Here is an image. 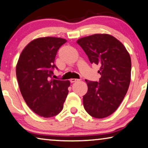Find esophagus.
<instances>
[{
    "label": "esophagus",
    "instance_id": "esophagus-1",
    "mask_svg": "<svg viewBox=\"0 0 148 148\" xmlns=\"http://www.w3.org/2000/svg\"><path fill=\"white\" fill-rule=\"evenodd\" d=\"M77 81H78V79H76V78H71V79H70V82H71V83H74V82H77Z\"/></svg>",
    "mask_w": 148,
    "mask_h": 148
}]
</instances>
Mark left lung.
<instances>
[{
  "instance_id": "8db88e82",
  "label": "left lung",
  "mask_w": 148,
  "mask_h": 148,
  "mask_svg": "<svg viewBox=\"0 0 148 148\" xmlns=\"http://www.w3.org/2000/svg\"><path fill=\"white\" fill-rule=\"evenodd\" d=\"M77 43L91 64L100 66L99 82L85 80L87 93L83 96L84 109L90 116L103 118L113 114L124 98L131 80L132 62L123 44L112 35L95 34Z\"/></svg>"
}]
</instances>
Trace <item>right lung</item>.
I'll list each match as a JSON object with an SVG mask.
<instances>
[{"label": "right lung", "mask_w": 148, "mask_h": 148, "mask_svg": "<svg viewBox=\"0 0 148 148\" xmlns=\"http://www.w3.org/2000/svg\"><path fill=\"white\" fill-rule=\"evenodd\" d=\"M64 38L42 37L33 40L22 51L16 66V78L24 100L34 113L51 118L62 110L69 80H53L57 51Z\"/></svg>", "instance_id": "add662e5"}]
</instances>
